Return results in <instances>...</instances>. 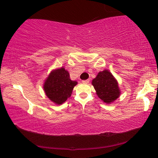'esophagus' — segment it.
Here are the masks:
<instances>
[{
	"mask_svg": "<svg viewBox=\"0 0 158 158\" xmlns=\"http://www.w3.org/2000/svg\"><path fill=\"white\" fill-rule=\"evenodd\" d=\"M82 83H89V80H84V81H82Z\"/></svg>",
	"mask_w": 158,
	"mask_h": 158,
	"instance_id": "1",
	"label": "esophagus"
}]
</instances>
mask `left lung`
<instances>
[{"mask_svg": "<svg viewBox=\"0 0 158 158\" xmlns=\"http://www.w3.org/2000/svg\"><path fill=\"white\" fill-rule=\"evenodd\" d=\"M92 85L98 98L104 103H111L119 97L120 90L117 81L109 70L99 72L92 81Z\"/></svg>", "mask_w": 158, "mask_h": 158, "instance_id": "1", "label": "left lung"}]
</instances>
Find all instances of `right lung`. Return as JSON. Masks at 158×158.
I'll use <instances>...</instances> for the list:
<instances>
[{"label":"right lung","instance_id":"obj_1","mask_svg":"<svg viewBox=\"0 0 158 158\" xmlns=\"http://www.w3.org/2000/svg\"><path fill=\"white\" fill-rule=\"evenodd\" d=\"M77 82L71 81L70 74L64 68L52 70L44 83L46 96L56 104L60 105L70 98Z\"/></svg>","mask_w":158,"mask_h":158}]
</instances>
